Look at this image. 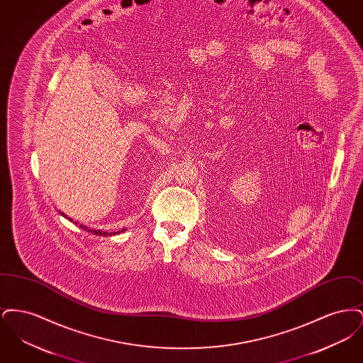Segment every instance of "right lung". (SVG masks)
<instances>
[{"instance_id": "right-lung-1", "label": "right lung", "mask_w": 363, "mask_h": 363, "mask_svg": "<svg viewBox=\"0 0 363 363\" xmlns=\"http://www.w3.org/2000/svg\"><path fill=\"white\" fill-rule=\"evenodd\" d=\"M60 215H62L64 218H67V219H69L70 222H73V219H70V218H68L64 212H60ZM74 225H77V222H73ZM80 228H83V230H86V231H89V233H92V234H95V235H104V237H107V235H116V234H120L121 231H114V233H107V231H102V230H91V228H88L86 225H79ZM122 231H125V230H122Z\"/></svg>"}]
</instances>
